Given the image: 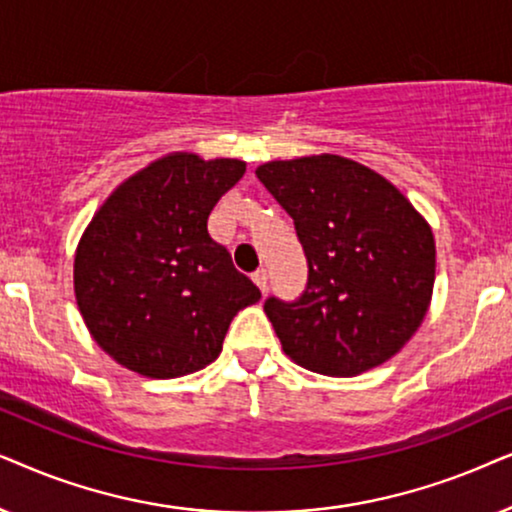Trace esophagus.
<instances>
[{
  "label": "esophagus",
  "instance_id": "esophagus-1",
  "mask_svg": "<svg viewBox=\"0 0 512 512\" xmlns=\"http://www.w3.org/2000/svg\"><path fill=\"white\" fill-rule=\"evenodd\" d=\"M252 281H255L257 288L262 292H267V285H269V276H267V269H257L255 274H252Z\"/></svg>",
  "mask_w": 512,
  "mask_h": 512
}]
</instances>
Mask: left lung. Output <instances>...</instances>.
<instances>
[{
  "label": "left lung",
  "mask_w": 512,
  "mask_h": 512,
  "mask_svg": "<svg viewBox=\"0 0 512 512\" xmlns=\"http://www.w3.org/2000/svg\"><path fill=\"white\" fill-rule=\"evenodd\" d=\"M292 220L309 262L297 302H264L285 356L327 377H356L410 342L431 306L435 238L377 170L339 154L255 170Z\"/></svg>",
  "instance_id": "left-lung-1"
}]
</instances>
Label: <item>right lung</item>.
<instances>
[{
	"label": "right lung",
	"mask_w": 512,
	"mask_h": 512,
	"mask_svg": "<svg viewBox=\"0 0 512 512\" xmlns=\"http://www.w3.org/2000/svg\"><path fill=\"white\" fill-rule=\"evenodd\" d=\"M243 173L245 161L173 152L95 210L74 252V297L95 344L126 370H203L236 313L262 299L208 234L210 210Z\"/></svg>",
	"instance_id": "add662e5"
}]
</instances>
